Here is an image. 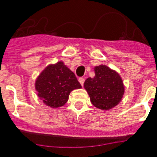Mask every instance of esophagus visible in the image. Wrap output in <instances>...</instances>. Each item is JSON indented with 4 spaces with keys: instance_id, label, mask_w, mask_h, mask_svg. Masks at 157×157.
<instances>
[{
    "instance_id": "1",
    "label": "esophagus",
    "mask_w": 157,
    "mask_h": 157,
    "mask_svg": "<svg viewBox=\"0 0 157 157\" xmlns=\"http://www.w3.org/2000/svg\"><path fill=\"white\" fill-rule=\"evenodd\" d=\"M78 81H79L80 84H81L82 86H83L84 82H85V78H78Z\"/></svg>"
}]
</instances>
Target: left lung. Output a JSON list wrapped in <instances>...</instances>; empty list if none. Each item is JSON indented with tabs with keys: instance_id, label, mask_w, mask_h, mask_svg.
<instances>
[{
	"instance_id": "1",
	"label": "left lung",
	"mask_w": 157,
	"mask_h": 157,
	"mask_svg": "<svg viewBox=\"0 0 157 157\" xmlns=\"http://www.w3.org/2000/svg\"><path fill=\"white\" fill-rule=\"evenodd\" d=\"M95 76L88 78L84 88L89 94L91 103L101 110H109L121 101L124 86L120 75L104 65L94 68Z\"/></svg>"
}]
</instances>
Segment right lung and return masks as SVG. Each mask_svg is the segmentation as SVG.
<instances>
[{
  "mask_svg": "<svg viewBox=\"0 0 157 157\" xmlns=\"http://www.w3.org/2000/svg\"><path fill=\"white\" fill-rule=\"evenodd\" d=\"M81 87L75 75L63 62L48 66L35 82L37 95L53 108L63 106L68 101L70 93Z\"/></svg>",
  "mask_w": 157,
  "mask_h": 157,
  "instance_id": "obj_1",
  "label": "right lung"
}]
</instances>
